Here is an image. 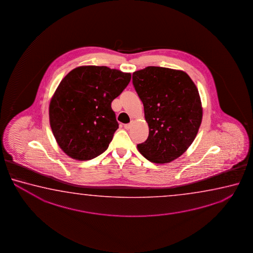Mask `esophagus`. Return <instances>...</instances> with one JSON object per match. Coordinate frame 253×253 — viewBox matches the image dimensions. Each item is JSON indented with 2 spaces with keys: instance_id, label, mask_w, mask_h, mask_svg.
<instances>
[{
  "instance_id": "34e87169",
  "label": "esophagus",
  "mask_w": 253,
  "mask_h": 253,
  "mask_svg": "<svg viewBox=\"0 0 253 253\" xmlns=\"http://www.w3.org/2000/svg\"><path fill=\"white\" fill-rule=\"evenodd\" d=\"M132 126V123H128V124L124 125L125 129H129Z\"/></svg>"
}]
</instances>
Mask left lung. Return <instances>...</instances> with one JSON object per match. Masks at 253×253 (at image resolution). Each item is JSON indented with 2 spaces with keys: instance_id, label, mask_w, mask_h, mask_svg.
Segmentation results:
<instances>
[{
  "instance_id": "left-lung-1",
  "label": "left lung",
  "mask_w": 253,
  "mask_h": 253,
  "mask_svg": "<svg viewBox=\"0 0 253 253\" xmlns=\"http://www.w3.org/2000/svg\"><path fill=\"white\" fill-rule=\"evenodd\" d=\"M133 85L150 128L138 150L150 162H171L191 145L201 125L197 86L184 72L158 66L134 72Z\"/></svg>"
}]
</instances>
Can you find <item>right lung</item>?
Segmentation results:
<instances>
[{"label":"right lung","mask_w":253,"mask_h":253,"mask_svg":"<svg viewBox=\"0 0 253 253\" xmlns=\"http://www.w3.org/2000/svg\"><path fill=\"white\" fill-rule=\"evenodd\" d=\"M130 80V73L93 65L73 69L64 78L49 104V121L64 153L89 160L107 150L119 128L112 101Z\"/></svg>","instance_id":"right-lung-1"}]
</instances>
